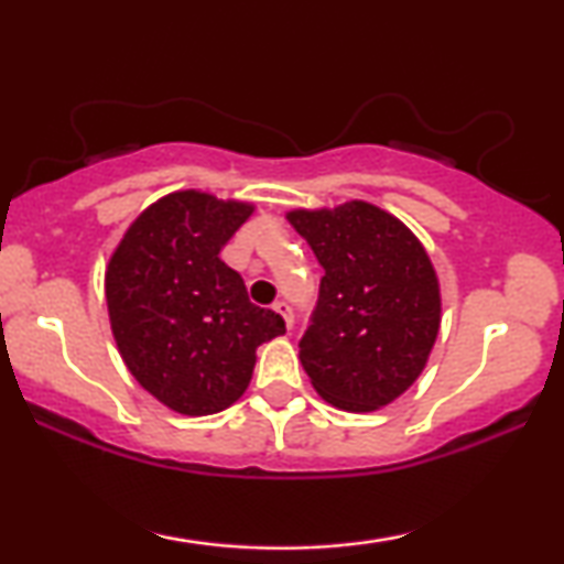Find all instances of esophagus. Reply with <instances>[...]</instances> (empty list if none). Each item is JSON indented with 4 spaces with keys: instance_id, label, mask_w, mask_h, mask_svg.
I'll use <instances>...</instances> for the list:
<instances>
[{
    "instance_id": "1",
    "label": "esophagus",
    "mask_w": 564,
    "mask_h": 564,
    "mask_svg": "<svg viewBox=\"0 0 564 564\" xmlns=\"http://www.w3.org/2000/svg\"><path fill=\"white\" fill-rule=\"evenodd\" d=\"M274 311L282 315L284 326H288V328H292V323H295V315H292V307H290L288 303H282V300H280V303H274Z\"/></svg>"
}]
</instances>
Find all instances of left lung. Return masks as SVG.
<instances>
[{
	"label": "left lung",
	"instance_id": "8db88e82",
	"mask_svg": "<svg viewBox=\"0 0 564 564\" xmlns=\"http://www.w3.org/2000/svg\"><path fill=\"white\" fill-rule=\"evenodd\" d=\"M290 226L323 267L300 338L313 388L344 411H377L423 372L442 321L438 280L419 238L380 207L292 210Z\"/></svg>",
	"mask_w": 564,
	"mask_h": 564
}]
</instances>
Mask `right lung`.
I'll return each instance as SVG.
<instances>
[{"instance_id":"obj_1","label":"right lung","mask_w":564,"mask_h":564,"mask_svg":"<svg viewBox=\"0 0 564 564\" xmlns=\"http://www.w3.org/2000/svg\"><path fill=\"white\" fill-rule=\"evenodd\" d=\"M246 203L174 192L138 215L115 249L105 295L130 375L184 415L226 411L249 388L257 346L284 334L220 259L251 218Z\"/></svg>"}]
</instances>
